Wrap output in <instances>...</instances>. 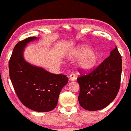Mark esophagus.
I'll return each mask as SVG.
<instances>
[{
    "label": "esophagus",
    "instance_id": "1",
    "mask_svg": "<svg viewBox=\"0 0 131 131\" xmlns=\"http://www.w3.org/2000/svg\"><path fill=\"white\" fill-rule=\"evenodd\" d=\"M69 78H70V80L71 81H74L76 79V76H75V74H74V73H72L70 74Z\"/></svg>",
    "mask_w": 131,
    "mask_h": 131
}]
</instances>
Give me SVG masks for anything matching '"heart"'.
Masks as SVG:
<instances>
[{"label": "heart", "instance_id": "obj_1", "mask_svg": "<svg viewBox=\"0 0 131 131\" xmlns=\"http://www.w3.org/2000/svg\"><path fill=\"white\" fill-rule=\"evenodd\" d=\"M70 57L79 58L77 66L84 72H90L96 67L101 60L100 55L85 45L77 47L70 53Z\"/></svg>", "mask_w": 131, "mask_h": 131}]
</instances>
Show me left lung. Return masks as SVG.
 I'll return each mask as SVG.
<instances>
[{
	"label": "left lung",
	"mask_w": 131,
	"mask_h": 131,
	"mask_svg": "<svg viewBox=\"0 0 131 131\" xmlns=\"http://www.w3.org/2000/svg\"><path fill=\"white\" fill-rule=\"evenodd\" d=\"M121 72V56L116 47L92 72L77 78L80 85L78 99L81 107L96 111L109 105L118 92Z\"/></svg>",
	"instance_id": "obj_1"
}]
</instances>
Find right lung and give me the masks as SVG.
<instances>
[{
	"label": "right lung",
	"instance_id": "1",
	"mask_svg": "<svg viewBox=\"0 0 131 131\" xmlns=\"http://www.w3.org/2000/svg\"><path fill=\"white\" fill-rule=\"evenodd\" d=\"M38 39L28 37L15 46L8 63L9 74L15 93L24 106L35 112H47L57 106L68 78L63 74L51 73L24 59L27 44Z\"/></svg>",
	"mask_w": 131,
	"mask_h": 131
}]
</instances>
